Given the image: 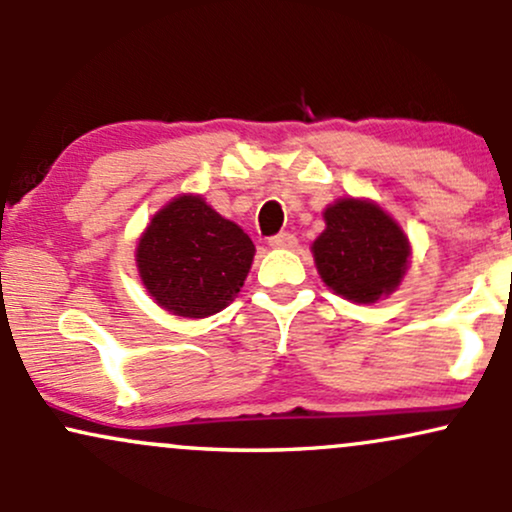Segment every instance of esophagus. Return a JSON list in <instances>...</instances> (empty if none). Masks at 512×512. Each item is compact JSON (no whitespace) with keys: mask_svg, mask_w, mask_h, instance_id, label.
Segmentation results:
<instances>
[{"mask_svg":"<svg viewBox=\"0 0 512 512\" xmlns=\"http://www.w3.org/2000/svg\"><path fill=\"white\" fill-rule=\"evenodd\" d=\"M269 245H272V248L293 250L298 245V240H296V236H293V233H279V236L269 238Z\"/></svg>","mask_w":512,"mask_h":512,"instance_id":"obj_1","label":"esophagus"}]
</instances>
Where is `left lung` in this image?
Instances as JSON below:
<instances>
[{"label":"left lung","mask_w":512,"mask_h":512,"mask_svg":"<svg viewBox=\"0 0 512 512\" xmlns=\"http://www.w3.org/2000/svg\"><path fill=\"white\" fill-rule=\"evenodd\" d=\"M313 257L327 289L351 303H375L399 289L411 245L402 226L373 199L342 197L325 211Z\"/></svg>","instance_id":"8db88e82"}]
</instances>
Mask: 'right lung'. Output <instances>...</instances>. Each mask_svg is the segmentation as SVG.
Here are the masks:
<instances>
[{
  "mask_svg": "<svg viewBox=\"0 0 512 512\" xmlns=\"http://www.w3.org/2000/svg\"><path fill=\"white\" fill-rule=\"evenodd\" d=\"M134 257L144 289L161 308L209 317L243 289L255 245L202 195H178L151 216Z\"/></svg>",
  "mask_w": 512,
  "mask_h": 512,
  "instance_id": "obj_1",
  "label": "right lung"
}]
</instances>
